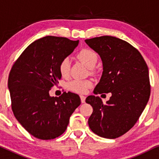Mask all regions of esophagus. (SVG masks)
Instances as JSON below:
<instances>
[{
    "label": "esophagus",
    "instance_id": "esophagus-1",
    "mask_svg": "<svg viewBox=\"0 0 159 159\" xmlns=\"http://www.w3.org/2000/svg\"><path fill=\"white\" fill-rule=\"evenodd\" d=\"M80 97H81V102H82V103L85 102L86 97H85V96H83V95H81V96H80Z\"/></svg>",
    "mask_w": 159,
    "mask_h": 159
}]
</instances>
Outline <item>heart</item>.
I'll list each match as a JSON object with an SVG mask.
<instances>
[{"mask_svg": "<svg viewBox=\"0 0 159 159\" xmlns=\"http://www.w3.org/2000/svg\"><path fill=\"white\" fill-rule=\"evenodd\" d=\"M77 58L89 69L95 66L97 62V54L94 51L84 48L77 54ZM59 70L62 77H67L70 73V62L68 58H64L59 65ZM92 86V82L89 80H73L68 84L69 89L76 93H85L89 88Z\"/></svg>", "mask_w": 159, "mask_h": 159, "instance_id": "obj_1", "label": "heart"}]
</instances>
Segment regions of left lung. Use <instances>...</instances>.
Masks as SVG:
<instances>
[{"instance_id": "8db88e82", "label": "left lung", "mask_w": 159, "mask_h": 159, "mask_svg": "<svg viewBox=\"0 0 159 159\" xmlns=\"http://www.w3.org/2000/svg\"><path fill=\"white\" fill-rule=\"evenodd\" d=\"M85 42L102 61V75L94 93L112 94L106 104L99 97H87L86 102L93 107L89 126L99 137L117 138L134 126L148 102V67L139 51L124 40L105 35Z\"/></svg>"}]
</instances>
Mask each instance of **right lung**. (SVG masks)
I'll return each mask as SVG.
<instances>
[{
	"mask_svg": "<svg viewBox=\"0 0 159 159\" xmlns=\"http://www.w3.org/2000/svg\"><path fill=\"white\" fill-rule=\"evenodd\" d=\"M79 41L46 36L25 48L8 75L11 109L20 124L38 139H52L66 130L70 117L81 105L78 94L63 92L50 97L59 83V65L77 47Z\"/></svg>",
	"mask_w": 159,
	"mask_h": 159,
	"instance_id": "1",
	"label": "right lung"
}]
</instances>
